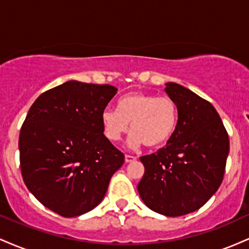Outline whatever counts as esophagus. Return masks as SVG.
Instances as JSON below:
<instances>
[{
	"mask_svg": "<svg viewBox=\"0 0 249 249\" xmlns=\"http://www.w3.org/2000/svg\"><path fill=\"white\" fill-rule=\"evenodd\" d=\"M136 157H133V156H128V154H126V156H125V162H133V161H136Z\"/></svg>",
	"mask_w": 249,
	"mask_h": 249,
	"instance_id": "34e87169",
	"label": "esophagus"
}]
</instances>
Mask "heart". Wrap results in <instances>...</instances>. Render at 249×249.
I'll return each instance as SVG.
<instances>
[{
	"label": "heart",
	"mask_w": 249,
	"mask_h": 249,
	"mask_svg": "<svg viewBox=\"0 0 249 249\" xmlns=\"http://www.w3.org/2000/svg\"><path fill=\"white\" fill-rule=\"evenodd\" d=\"M177 107L168 97L131 92L118 101V110L107 107L102 112V124L107 138L119 142L128 132L132 134L128 146L133 150L146 145L159 148L166 145L177 126Z\"/></svg>",
	"instance_id": "obj_1"
}]
</instances>
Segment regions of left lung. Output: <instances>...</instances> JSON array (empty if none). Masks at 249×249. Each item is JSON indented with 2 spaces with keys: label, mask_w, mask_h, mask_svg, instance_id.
<instances>
[{
  "label": "left lung",
  "mask_w": 249,
  "mask_h": 249,
  "mask_svg": "<svg viewBox=\"0 0 249 249\" xmlns=\"http://www.w3.org/2000/svg\"><path fill=\"white\" fill-rule=\"evenodd\" d=\"M165 92L178 110L176 131L166 147L141 158L145 173L138 192L150 210L180 216L199 210L218 191L230 139L210 102L173 82Z\"/></svg>",
  "instance_id": "obj_1"
}]
</instances>
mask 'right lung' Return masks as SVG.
Listing matches in <instances>:
<instances>
[{
	"label": "right lung",
	"instance_id": "1",
	"mask_svg": "<svg viewBox=\"0 0 249 249\" xmlns=\"http://www.w3.org/2000/svg\"><path fill=\"white\" fill-rule=\"evenodd\" d=\"M118 89L65 82L31 105L19 133L25 186L65 218L93 210L104 199L124 154L104 136L102 112Z\"/></svg>",
	"mask_w": 249,
	"mask_h": 249
}]
</instances>
